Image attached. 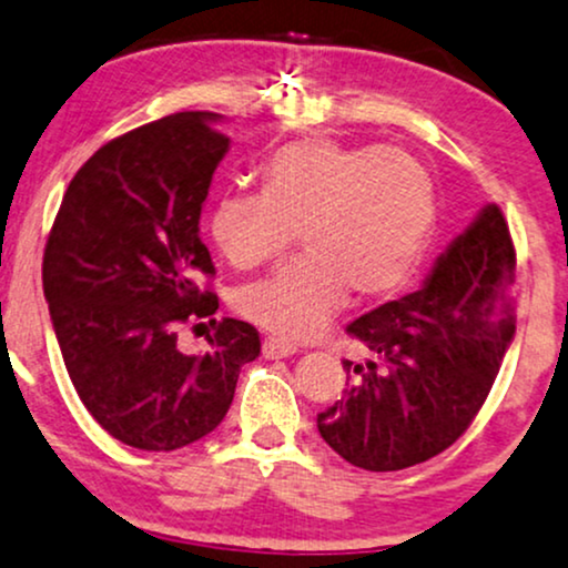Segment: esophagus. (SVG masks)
<instances>
[{
    "mask_svg": "<svg viewBox=\"0 0 568 568\" xmlns=\"http://www.w3.org/2000/svg\"><path fill=\"white\" fill-rule=\"evenodd\" d=\"M292 353H297V348L295 345L284 343V339H276V337L263 339V356L265 358H286V356H292Z\"/></svg>",
    "mask_w": 568,
    "mask_h": 568,
    "instance_id": "1",
    "label": "esophagus"
}]
</instances>
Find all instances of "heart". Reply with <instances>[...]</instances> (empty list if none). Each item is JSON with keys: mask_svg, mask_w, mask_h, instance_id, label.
I'll return each mask as SVG.
<instances>
[{"mask_svg": "<svg viewBox=\"0 0 568 568\" xmlns=\"http://www.w3.org/2000/svg\"><path fill=\"white\" fill-rule=\"evenodd\" d=\"M263 193L220 196L212 242L236 268L278 257L303 231L308 257L239 286L244 318L284 339H308L343 308L351 286L385 297L415 276L438 223L428 166L404 149L303 140L260 166Z\"/></svg>", "mask_w": 568, "mask_h": 568, "instance_id": "heart-1", "label": "heart"}]
</instances>
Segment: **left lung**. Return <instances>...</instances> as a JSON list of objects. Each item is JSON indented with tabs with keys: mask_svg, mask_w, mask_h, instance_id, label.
<instances>
[{
	"mask_svg": "<svg viewBox=\"0 0 568 568\" xmlns=\"http://www.w3.org/2000/svg\"><path fill=\"white\" fill-rule=\"evenodd\" d=\"M516 250L497 204L446 246L412 295L348 324L364 362L318 415V433L364 470H404L442 455L478 415L516 335Z\"/></svg>",
	"mask_w": 568,
	"mask_h": 568,
	"instance_id": "obj_1",
	"label": "left lung"
}]
</instances>
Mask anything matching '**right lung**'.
<instances>
[{"instance_id": "right-lung-1", "label": "right lung", "mask_w": 568, "mask_h": 568, "mask_svg": "<svg viewBox=\"0 0 568 568\" xmlns=\"http://www.w3.org/2000/svg\"><path fill=\"white\" fill-rule=\"evenodd\" d=\"M217 122L172 113L98 149L44 246V300L73 388L100 428L143 452L215 430L260 353L255 326L236 318H212L210 351L178 348L180 326L217 311L199 286L215 273L199 220L231 143Z\"/></svg>"}]
</instances>
